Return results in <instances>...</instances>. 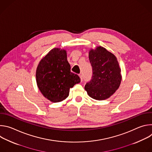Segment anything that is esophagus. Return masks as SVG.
<instances>
[{
  "label": "esophagus",
  "instance_id": "34e87169",
  "mask_svg": "<svg viewBox=\"0 0 152 152\" xmlns=\"http://www.w3.org/2000/svg\"><path fill=\"white\" fill-rule=\"evenodd\" d=\"M79 77H80V78L81 81H82V80H83V76H82L81 74H80V75H79Z\"/></svg>",
  "mask_w": 152,
  "mask_h": 152
}]
</instances>
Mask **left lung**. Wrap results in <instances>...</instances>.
Returning <instances> with one entry per match:
<instances>
[{
	"label": "left lung",
	"mask_w": 152,
	"mask_h": 152,
	"mask_svg": "<svg viewBox=\"0 0 152 152\" xmlns=\"http://www.w3.org/2000/svg\"><path fill=\"white\" fill-rule=\"evenodd\" d=\"M93 69L91 79L85 89L91 98L103 100L109 98L118 88L121 80V69L116 57L102 47L89 53Z\"/></svg>",
	"instance_id": "1"
}]
</instances>
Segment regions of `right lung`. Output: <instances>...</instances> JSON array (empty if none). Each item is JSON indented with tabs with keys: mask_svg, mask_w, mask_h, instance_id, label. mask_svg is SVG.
<instances>
[{
	"mask_svg": "<svg viewBox=\"0 0 152 152\" xmlns=\"http://www.w3.org/2000/svg\"><path fill=\"white\" fill-rule=\"evenodd\" d=\"M70 69L66 50L55 48L43 58L36 72L38 87L43 96L55 103L67 98L70 88L80 82Z\"/></svg>",
	"mask_w": 152,
	"mask_h": 152,
	"instance_id": "add662e5",
	"label": "right lung"
}]
</instances>
